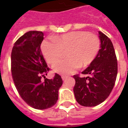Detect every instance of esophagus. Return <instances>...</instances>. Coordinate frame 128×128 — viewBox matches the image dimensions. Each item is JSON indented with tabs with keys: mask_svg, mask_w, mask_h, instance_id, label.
<instances>
[{
	"mask_svg": "<svg viewBox=\"0 0 128 128\" xmlns=\"http://www.w3.org/2000/svg\"><path fill=\"white\" fill-rule=\"evenodd\" d=\"M62 80H65V79L66 78V76L63 75V76H62Z\"/></svg>",
	"mask_w": 128,
	"mask_h": 128,
	"instance_id": "obj_1",
	"label": "esophagus"
}]
</instances>
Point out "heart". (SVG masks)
Listing matches in <instances>:
<instances>
[{
    "instance_id": "1",
    "label": "heart",
    "mask_w": 128,
    "mask_h": 128,
    "mask_svg": "<svg viewBox=\"0 0 128 128\" xmlns=\"http://www.w3.org/2000/svg\"><path fill=\"white\" fill-rule=\"evenodd\" d=\"M100 46V39L96 34L86 31H72L50 40H44L41 49L49 64H53L67 50L66 59L56 62L52 70L62 75H69L78 68L88 66L96 58Z\"/></svg>"
}]
</instances>
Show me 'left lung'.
I'll use <instances>...</instances> for the list:
<instances>
[{
	"mask_svg": "<svg viewBox=\"0 0 128 128\" xmlns=\"http://www.w3.org/2000/svg\"><path fill=\"white\" fill-rule=\"evenodd\" d=\"M100 48L94 60L74 78V93L77 102L83 106H96L104 101L115 85L117 75V60L113 44L107 36L99 31Z\"/></svg>",
	"mask_w": 128,
	"mask_h": 128,
	"instance_id": "left-lung-1",
	"label": "left lung"
}]
</instances>
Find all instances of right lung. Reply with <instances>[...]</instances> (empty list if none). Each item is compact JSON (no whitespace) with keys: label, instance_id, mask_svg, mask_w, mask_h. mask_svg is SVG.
Masks as SVG:
<instances>
[{"label":"right lung","instance_id":"add662e5","mask_svg":"<svg viewBox=\"0 0 128 128\" xmlns=\"http://www.w3.org/2000/svg\"><path fill=\"white\" fill-rule=\"evenodd\" d=\"M44 36L42 31L36 30L25 33L14 43L11 58L16 88L26 103L38 110L51 108L56 103L58 90L63 84L62 77L58 74L51 80L45 76L50 69L40 48Z\"/></svg>","mask_w":128,"mask_h":128}]
</instances>
